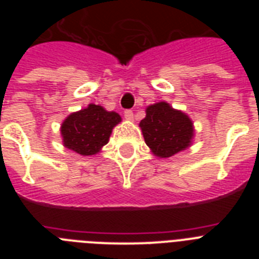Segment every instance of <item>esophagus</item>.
I'll use <instances>...</instances> for the list:
<instances>
[{
    "label": "esophagus",
    "instance_id": "1",
    "mask_svg": "<svg viewBox=\"0 0 259 259\" xmlns=\"http://www.w3.org/2000/svg\"><path fill=\"white\" fill-rule=\"evenodd\" d=\"M124 118L127 119V120H134V111L132 110H125L124 111Z\"/></svg>",
    "mask_w": 259,
    "mask_h": 259
}]
</instances>
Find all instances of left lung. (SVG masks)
Masks as SVG:
<instances>
[{
  "label": "left lung",
  "mask_w": 259,
  "mask_h": 259,
  "mask_svg": "<svg viewBox=\"0 0 259 259\" xmlns=\"http://www.w3.org/2000/svg\"><path fill=\"white\" fill-rule=\"evenodd\" d=\"M140 128L146 145L159 158L172 157L187 149L194 136L191 118L167 102L146 107V116L140 122Z\"/></svg>",
  "instance_id": "left-lung-1"
}]
</instances>
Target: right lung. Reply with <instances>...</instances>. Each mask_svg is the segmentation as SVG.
I'll use <instances>...</instances> for the list:
<instances>
[{
	"label": "right lung",
	"instance_id": "add662e5",
	"mask_svg": "<svg viewBox=\"0 0 259 259\" xmlns=\"http://www.w3.org/2000/svg\"><path fill=\"white\" fill-rule=\"evenodd\" d=\"M122 120L115 111H106L98 105L72 113L63 120L61 135L63 145L80 155L97 154L109 143L113 128Z\"/></svg>",
	"mask_w": 259,
	"mask_h": 259
}]
</instances>
